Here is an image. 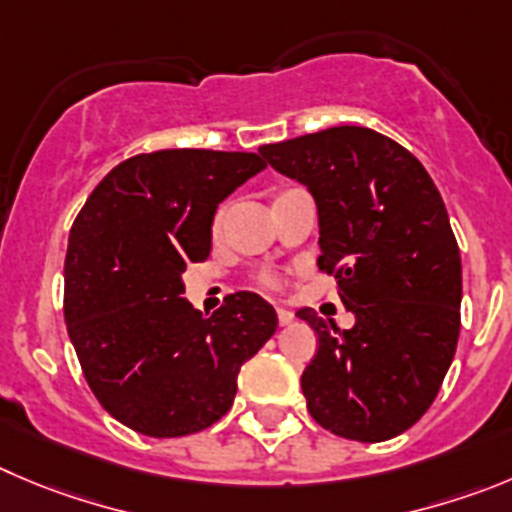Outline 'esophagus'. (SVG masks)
<instances>
[{
    "mask_svg": "<svg viewBox=\"0 0 512 512\" xmlns=\"http://www.w3.org/2000/svg\"><path fill=\"white\" fill-rule=\"evenodd\" d=\"M293 321H295L293 310L278 308V323H280V326H290V323H293Z\"/></svg>",
    "mask_w": 512,
    "mask_h": 512,
    "instance_id": "esophagus-1",
    "label": "esophagus"
}]
</instances>
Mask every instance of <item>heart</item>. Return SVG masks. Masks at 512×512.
<instances>
[{
	"mask_svg": "<svg viewBox=\"0 0 512 512\" xmlns=\"http://www.w3.org/2000/svg\"><path fill=\"white\" fill-rule=\"evenodd\" d=\"M288 191H290V189H288ZM283 194H285V191H283ZM224 222H227V204H224V207H219L217 212H214V217H212V232H214V234L222 232ZM260 283L265 285V288H270V290L280 288V280L275 278V275H262Z\"/></svg>",
	"mask_w": 512,
	"mask_h": 512,
	"instance_id": "1",
	"label": "heart"
}]
</instances>
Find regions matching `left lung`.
Wrapping results in <instances>:
<instances>
[{
	"instance_id": "8db88e82",
	"label": "left lung",
	"mask_w": 512,
	"mask_h": 512,
	"mask_svg": "<svg viewBox=\"0 0 512 512\" xmlns=\"http://www.w3.org/2000/svg\"><path fill=\"white\" fill-rule=\"evenodd\" d=\"M260 154L313 194L318 267L356 315L341 331L313 308L295 313L318 333L300 379L310 417L356 442L407 432L432 407L460 336V247L432 176L361 126L267 143Z\"/></svg>"
}]
</instances>
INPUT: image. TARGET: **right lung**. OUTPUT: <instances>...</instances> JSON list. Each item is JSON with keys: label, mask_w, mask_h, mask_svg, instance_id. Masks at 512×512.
I'll return each instance as SVG.
<instances>
[{"label": "right lung", "mask_w": 512, "mask_h": 512, "mask_svg": "<svg viewBox=\"0 0 512 512\" xmlns=\"http://www.w3.org/2000/svg\"><path fill=\"white\" fill-rule=\"evenodd\" d=\"M245 151L166 148L118 164L83 204L65 255V323L100 407L146 437L224 417L237 374L278 328L257 293L202 315L181 272L212 250L219 202L265 169Z\"/></svg>", "instance_id": "right-lung-1"}]
</instances>
